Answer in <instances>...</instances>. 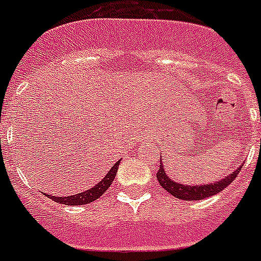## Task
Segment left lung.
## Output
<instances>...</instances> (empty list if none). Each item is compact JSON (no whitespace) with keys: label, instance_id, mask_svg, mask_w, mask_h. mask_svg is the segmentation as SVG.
Returning a JSON list of instances; mask_svg holds the SVG:
<instances>
[{"label":"left lung","instance_id":"1","mask_svg":"<svg viewBox=\"0 0 261 261\" xmlns=\"http://www.w3.org/2000/svg\"><path fill=\"white\" fill-rule=\"evenodd\" d=\"M242 170V166H239L235 171L229 174L228 176H225L220 181L216 183H211V185H201V186H188V185H181L180 181H175L171 178H168L166 171H164L163 166H159V170L156 172V179L159 181V185L168 192L171 194L175 198L181 199V200H201V199L210 198L214 196L215 194L222 192L227 186H229L232 181L235 180L236 175L239 171Z\"/></svg>","mask_w":261,"mask_h":261}]
</instances>
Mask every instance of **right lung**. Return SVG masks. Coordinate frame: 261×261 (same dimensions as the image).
I'll return each mask as SVG.
<instances>
[{"mask_svg":"<svg viewBox=\"0 0 261 261\" xmlns=\"http://www.w3.org/2000/svg\"><path fill=\"white\" fill-rule=\"evenodd\" d=\"M120 162H117V163L114 164L113 168H111L110 171L107 172V175L105 176L102 180L98 183L97 186H94L93 188H90L87 191H83L81 194L76 195H70V196H49L51 200L57 201V203H61V204H67V205H81V204H87V203H91V201L97 200L99 196L105 194V192L109 190V187L113 183L114 178H115V175H117L118 171V166H119Z\"/></svg>","mask_w":261,"mask_h":261,"instance_id":"right-lung-1","label":"right lung"}]
</instances>
